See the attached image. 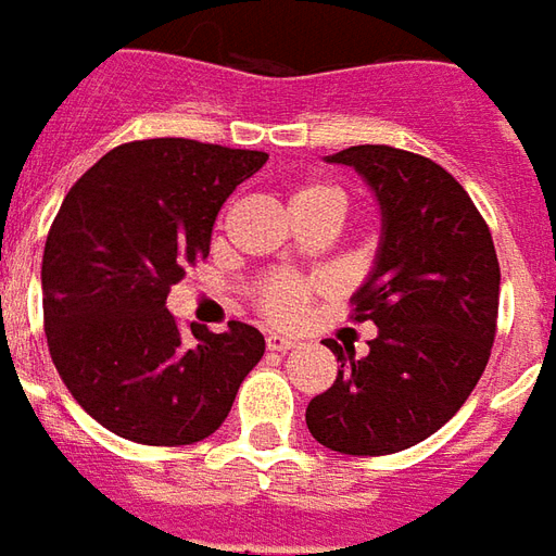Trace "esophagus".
I'll list each match as a JSON object with an SVG mask.
<instances>
[{
	"label": "esophagus",
	"instance_id": "1",
	"mask_svg": "<svg viewBox=\"0 0 556 556\" xmlns=\"http://www.w3.org/2000/svg\"><path fill=\"white\" fill-rule=\"evenodd\" d=\"M299 346V340L295 338H287V334H269L266 338V350H273V352H290Z\"/></svg>",
	"mask_w": 556,
	"mask_h": 556
}]
</instances>
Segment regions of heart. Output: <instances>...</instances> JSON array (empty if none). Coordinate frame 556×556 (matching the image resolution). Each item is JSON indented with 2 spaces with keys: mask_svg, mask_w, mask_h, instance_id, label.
<instances>
[{
  "mask_svg": "<svg viewBox=\"0 0 556 556\" xmlns=\"http://www.w3.org/2000/svg\"><path fill=\"white\" fill-rule=\"evenodd\" d=\"M290 210L293 216H343L346 210V198L338 186L328 184H305L290 192ZM323 290V281L317 278H302V275L278 273L263 278L257 287V307L275 323H287V319L299 317L305 305L311 302V295H317Z\"/></svg>",
  "mask_w": 556,
  "mask_h": 556,
  "instance_id": "obj_1",
  "label": "heart"
}]
</instances>
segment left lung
<instances>
[{
  "label": "left lung",
  "instance_id": "left-lung-1",
  "mask_svg": "<svg viewBox=\"0 0 556 556\" xmlns=\"http://www.w3.org/2000/svg\"><path fill=\"white\" fill-rule=\"evenodd\" d=\"M370 186L382 233L355 319L379 334L355 358L338 340L334 384L307 403L311 435L350 456H384L439 432L480 382L497 326L501 266L468 192L427 156L358 144L326 156Z\"/></svg>",
  "mask_w": 556,
  "mask_h": 556
}]
</instances>
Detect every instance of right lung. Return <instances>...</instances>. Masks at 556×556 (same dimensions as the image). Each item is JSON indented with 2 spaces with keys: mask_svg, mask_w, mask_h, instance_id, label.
<instances>
[{
  "mask_svg": "<svg viewBox=\"0 0 556 556\" xmlns=\"http://www.w3.org/2000/svg\"><path fill=\"white\" fill-rule=\"evenodd\" d=\"M269 160L192 139L129 141L73 184L52 222L40 283L55 370L121 439L177 447L213 435L263 358L254 326L184 334L172 283L210 254L230 192Z\"/></svg>",
  "mask_w": 556,
  "mask_h": 556,
  "instance_id": "add662e5",
  "label": "right lung"
}]
</instances>
